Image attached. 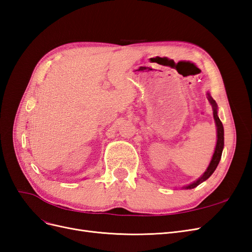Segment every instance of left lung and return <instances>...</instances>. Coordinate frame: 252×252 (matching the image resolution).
<instances>
[{
    "label": "left lung",
    "instance_id": "8db88e82",
    "mask_svg": "<svg viewBox=\"0 0 252 252\" xmlns=\"http://www.w3.org/2000/svg\"><path fill=\"white\" fill-rule=\"evenodd\" d=\"M208 100L210 102V104L212 105V108H213V118H215V121H216V124H217V131H218V141H217V146H216V150H215V154H213L212 156V159L211 162L208 166L207 170H206L204 172V174L202 175V177L195 181L194 183H192V184H190L188 186L185 187V189H192L194 187H196L197 185H200L201 183H203L204 181L207 180L210 175L215 172L216 168L218 167L219 163H220V157H222V152H223V147H224V128H223V124L222 122H220V120L219 119L218 117V106H217V103L216 101L213 100V98L209 95L208 94Z\"/></svg>",
    "mask_w": 252,
    "mask_h": 252
}]
</instances>
